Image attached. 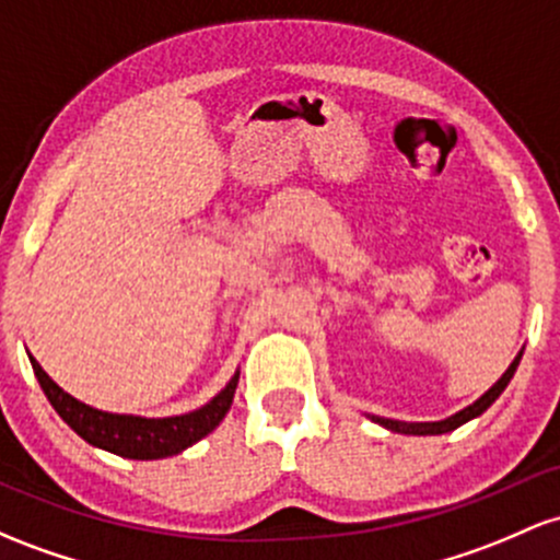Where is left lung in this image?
Listing matches in <instances>:
<instances>
[{"instance_id": "left-lung-1", "label": "left lung", "mask_w": 560, "mask_h": 560, "mask_svg": "<svg viewBox=\"0 0 560 560\" xmlns=\"http://www.w3.org/2000/svg\"><path fill=\"white\" fill-rule=\"evenodd\" d=\"M521 355H524V350H521V353L515 355L513 364L508 366L505 374H502V377L497 380V383L491 385V388L483 393V396L478 398V401H472L470 407H465L463 411H457V415L446 417V420H439V422H401V420H388V417H374L372 415V422H377V425L393 430V433H404V435H441V433H450V430L465 425V422L472 420V417L483 415V411H487L491 404H494L497 398H500V393L508 388V383H510V380H513L515 370H518Z\"/></svg>"}]
</instances>
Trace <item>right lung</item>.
Here are the masks:
<instances>
[{"label":"right lung","mask_w":560,"mask_h":560,"mask_svg":"<svg viewBox=\"0 0 560 560\" xmlns=\"http://www.w3.org/2000/svg\"><path fill=\"white\" fill-rule=\"evenodd\" d=\"M31 366H34L36 380H39L42 390H45L47 401L52 409L63 417L69 425L82 435L84 441L97 450H106L110 454H119L127 459H162L180 454L196 441L205 439L214 428L223 422L233 404V393L238 385V372L233 374L223 390L205 404L201 409L188 411V415L177 417H135V415H110L95 407H88L71 393H66L52 377L39 366L34 355H28Z\"/></svg>","instance_id":"add662e5"}]
</instances>
